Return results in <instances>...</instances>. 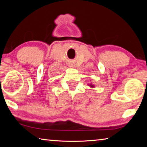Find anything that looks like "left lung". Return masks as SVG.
I'll return each mask as SVG.
<instances>
[{"label": "left lung", "instance_id": "obj_1", "mask_svg": "<svg viewBox=\"0 0 147 147\" xmlns=\"http://www.w3.org/2000/svg\"><path fill=\"white\" fill-rule=\"evenodd\" d=\"M88 86H90V88H94V86L93 85V84H88Z\"/></svg>", "mask_w": 147, "mask_h": 147}]
</instances>
